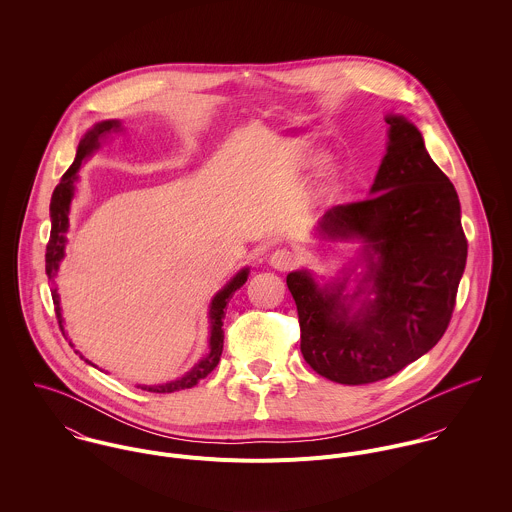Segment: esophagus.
<instances>
[{"instance_id":"1","label":"esophagus","mask_w":512,"mask_h":512,"mask_svg":"<svg viewBox=\"0 0 512 512\" xmlns=\"http://www.w3.org/2000/svg\"><path fill=\"white\" fill-rule=\"evenodd\" d=\"M295 262H297V258L293 256V252L286 250V248L276 250V252L270 256V264H272L276 270H280V272L292 270L293 266H295Z\"/></svg>"}]
</instances>
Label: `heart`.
<instances>
[{
    "label": "heart",
    "instance_id": "heart-1",
    "mask_svg": "<svg viewBox=\"0 0 512 512\" xmlns=\"http://www.w3.org/2000/svg\"><path fill=\"white\" fill-rule=\"evenodd\" d=\"M309 161V159H307ZM313 161V159H311ZM337 185H339V171H337V167L335 165H327L325 169H323V173H321V183H319V189H321V193H333L335 189H337Z\"/></svg>",
    "mask_w": 512,
    "mask_h": 512
}]
</instances>
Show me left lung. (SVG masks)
Returning <instances> with one entry per match:
<instances>
[{
  "instance_id": "1",
  "label": "left lung",
  "mask_w": 512,
  "mask_h": 512,
  "mask_svg": "<svg viewBox=\"0 0 512 512\" xmlns=\"http://www.w3.org/2000/svg\"><path fill=\"white\" fill-rule=\"evenodd\" d=\"M388 146L370 199L339 205L317 220L327 242H361L341 276L319 284L309 270L290 272L301 355L339 384L388 378L443 337L467 262L461 205L453 183L430 157L420 130L386 114ZM353 293L346 284L356 268Z\"/></svg>"
}]
</instances>
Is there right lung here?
Instances as JSON below:
<instances>
[{
    "label": "right lung",
    "mask_w": 512,
    "mask_h": 512,
    "mask_svg": "<svg viewBox=\"0 0 512 512\" xmlns=\"http://www.w3.org/2000/svg\"><path fill=\"white\" fill-rule=\"evenodd\" d=\"M122 130V122L120 120H104V122H98L94 124L86 134L84 138L80 140V144L76 147V157H74L73 165L67 169V173L61 177V183L55 187L53 191V197H51V238H49V244H47V254H45V272L49 276V280L55 284V276L59 272V266L65 258V246H67V232H69V215H71V203H73L74 189H76V181H78V169L82 165V161L86 157H90L98 147L100 142L112 134V132H120ZM248 274H250V268H242L222 290H220L213 299H211V305H209V323H211V337H209V353L199 361L195 363V366L185 372L181 378L177 380H171V382H165V384H153V386H147V384H138V388L147 390V392H175V390H185V388H193L201 378H205L211 370H215V366L219 365L220 355H222V343H224V333H222V319H224V307L226 303L230 301V297L234 295L236 290H240L244 286V282L248 280ZM53 295V303H55V311H57V319H59V325L63 329V335L65 333V327H63V313H61V297L57 288L51 290ZM71 347H74L73 341H69ZM76 355H80V351H74ZM80 359H84L80 355ZM84 363L92 365L88 359H84Z\"/></svg>",
    "instance_id": "right-lung-1"
}]
</instances>
